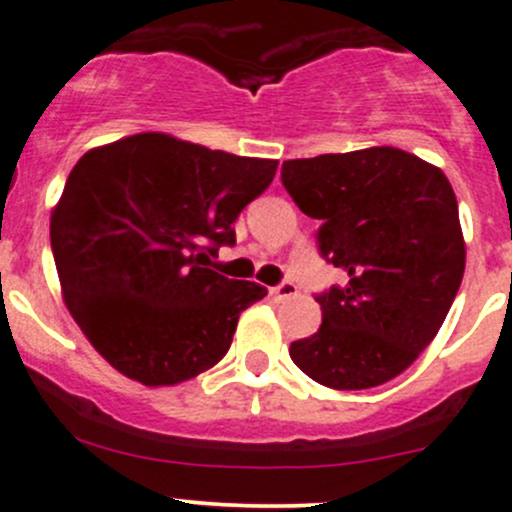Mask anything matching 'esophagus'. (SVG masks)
Here are the masks:
<instances>
[{
	"label": "esophagus",
	"mask_w": 512,
	"mask_h": 512,
	"mask_svg": "<svg viewBox=\"0 0 512 512\" xmlns=\"http://www.w3.org/2000/svg\"><path fill=\"white\" fill-rule=\"evenodd\" d=\"M295 293H298V286H295V283H291V281H283L281 286L271 288V295H273V298H278V300L293 298Z\"/></svg>",
	"instance_id": "34e87169"
}]
</instances>
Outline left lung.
<instances>
[{
	"label": "left lung",
	"instance_id": "obj_1",
	"mask_svg": "<svg viewBox=\"0 0 512 512\" xmlns=\"http://www.w3.org/2000/svg\"><path fill=\"white\" fill-rule=\"evenodd\" d=\"M281 182L320 219L318 249L347 273L318 295L323 325L291 360L330 389L402 374L444 325L466 268L458 204L439 167L399 147L288 160Z\"/></svg>",
	"mask_w": 512,
	"mask_h": 512
}]
</instances>
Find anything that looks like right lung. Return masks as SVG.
Segmentation results:
<instances>
[{
  "label": "right lung",
  "mask_w": 512,
  "mask_h": 512,
  "mask_svg": "<svg viewBox=\"0 0 512 512\" xmlns=\"http://www.w3.org/2000/svg\"><path fill=\"white\" fill-rule=\"evenodd\" d=\"M278 160L239 157L167 133L88 150L51 214L63 303L125 377L172 387L207 372L239 315L268 291L207 266Z\"/></svg>",
  "instance_id": "add662e5"
}]
</instances>
